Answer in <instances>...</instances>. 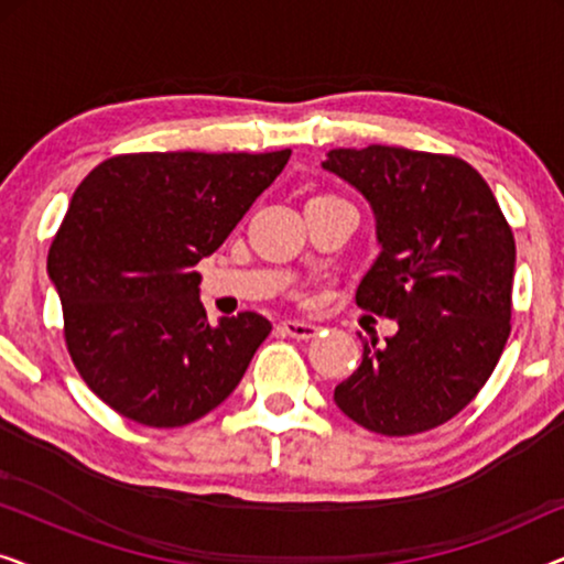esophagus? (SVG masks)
<instances>
[{"label": "esophagus", "mask_w": 564, "mask_h": 564, "mask_svg": "<svg viewBox=\"0 0 564 564\" xmlns=\"http://www.w3.org/2000/svg\"><path fill=\"white\" fill-rule=\"evenodd\" d=\"M282 330L288 336L297 338V341H307V338H313L315 334H318V326H313V323H303V321H284Z\"/></svg>", "instance_id": "1"}]
</instances>
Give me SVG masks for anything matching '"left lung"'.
Here are the masks:
<instances>
[{
    "instance_id": "8db88e82",
    "label": "left lung",
    "mask_w": 564,
    "mask_h": 564,
    "mask_svg": "<svg viewBox=\"0 0 564 564\" xmlns=\"http://www.w3.org/2000/svg\"><path fill=\"white\" fill-rule=\"evenodd\" d=\"M323 169L372 207L382 251L357 305L398 323L369 338L334 400L382 436L436 429L469 405L511 334L516 241L488 182L444 153L367 145L334 149Z\"/></svg>"
}]
</instances>
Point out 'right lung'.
<instances>
[{
    "label": "right lung",
    "instance_id": "right-lung-1",
    "mask_svg": "<svg viewBox=\"0 0 564 564\" xmlns=\"http://www.w3.org/2000/svg\"><path fill=\"white\" fill-rule=\"evenodd\" d=\"M290 153H122L76 187L48 276L74 367L112 411L187 426L241 382L272 323L238 313L210 326L192 267L220 249Z\"/></svg>",
    "mask_w": 564,
    "mask_h": 564
}]
</instances>
